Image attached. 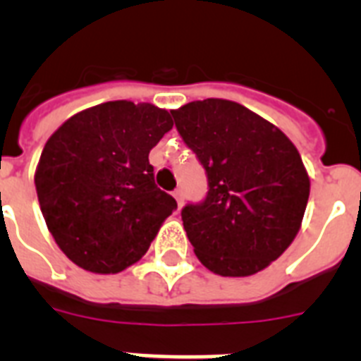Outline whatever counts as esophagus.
Segmentation results:
<instances>
[{"mask_svg":"<svg viewBox=\"0 0 361 361\" xmlns=\"http://www.w3.org/2000/svg\"><path fill=\"white\" fill-rule=\"evenodd\" d=\"M173 197H175V200H177V206H178V209L183 208V204H184V195H183V190H175V191H173Z\"/></svg>","mask_w":361,"mask_h":361,"instance_id":"esophagus-1","label":"esophagus"}]
</instances>
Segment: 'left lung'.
<instances>
[{
  "instance_id": "1",
  "label": "left lung",
  "mask_w": 361,
  "mask_h": 361,
  "mask_svg": "<svg viewBox=\"0 0 361 361\" xmlns=\"http://www.w3.org/2000/svg\"><path fill=\"white\" fill-rule=\"evenodd\" d=\"M171 116L208 173L206 200L183 209L197 258L220 276L266 269L298 235L309 200L311 180L296 146L228 99L193 101Z\"/></svg>"
}]
</instances>
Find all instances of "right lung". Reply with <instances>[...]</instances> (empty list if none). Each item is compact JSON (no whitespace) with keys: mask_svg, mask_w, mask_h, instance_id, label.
I'll return each mask as SVG.
<instances>
[{"mask_svg":"<svg viewBox=\"0 0 361 361\" xmlns=\"http://www.w3.org/2000/svg\"><path fill=\"white\" fill-rule=\"evenodd\" d=\"M173 126L168 110L108 101L50 135L34 184L47 228L75 266L116 275L139 262L177 202L153 180L149 149Z\"/></svg>","mask_w":361,"mask_h":361,"instance_id":"right-lung-1","label":"right lung"}]
</instances>
